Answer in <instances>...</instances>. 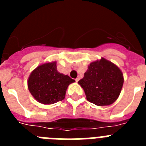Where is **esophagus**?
<instances>
[{"instance_id":"obj_1","label":"esophagus","mask_w":146,"mask_h":146,"mask_svg":"<svg viewBox=\"0 0 146 146\" xmlns=\"http://www.w3.org/2000/svg\"><path fill=\"white\" fill-rule=\"evenodd\" d=\"M79 80H80V77H77V78H76V79H75L76 82H78Z\"/></svg>"}]
</instances>
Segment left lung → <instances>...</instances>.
I'll return each mask as SVG.
<instances>
[{
  "mask_svg": "<svg viewBox=\"0 0 146 146\" xmlns=\"http://www.w3.org/2000/svg\"><path fill=\"white\" fill-rule=\"evenodd\" d=\"M78 83L84 90L88 101L97 106H107L119 96L123 75L115 64L102 58L91 62Z\"/></svg>",
  "mask_w": 146,
  "mask_h": 146,
  "instance_id": "1",
  "label": "left lung"
}]
</instances>
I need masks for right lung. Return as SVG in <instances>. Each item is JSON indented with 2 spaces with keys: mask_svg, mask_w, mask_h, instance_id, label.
I'll list each match as a JSON object with an SVG mask.
<instances>
[{
  "mask_svg": "<svg viewBox=\"0 0 146 146\" xmlns=\"http://www.w3.org/2000/svg\"><path fill=\"white\" fill-rule=\"evenodd\" d=\"M56 61L44 63L30 74L28 88L38 102L52 104L64 99L67 88L75 82L68 75L58 72Z\"/></svg>",
  "mask_w": 146,
  "mask_h": 146,
  "instance_id": "1",
  "label": "right lung"
}]
</instances>
